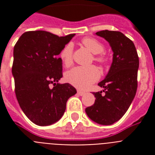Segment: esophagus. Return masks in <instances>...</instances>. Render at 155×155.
<instances>
[{"instance_id":"esophagus-1","label":"esophagus","mask_w":155,"mask_h":155,"mask_svg":"<svg viewBox=\"0 0 155 155\" xmlns=\"http://www.w3.org/2000/svg\"><path fill=\"white\" fill-rule=\"evenodd\" d=\"M78 94L80 95V96H81V97H82V96H84V95L85 94V92H83V91H80V90H78Z\"/></svg>"}]
</instances>
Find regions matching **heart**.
Here are the masks:
<instances>
[{
  "label": "heart",
  "instance_id": "obj_1",
  "mask_svg": "<svg viewBox=\"0 0 155 155\" xmlns=\"http://www.w3.org/2000/svg\"><path fill=\"white\" fill-rule=\"evenodd\" d=\"M82 44L93 54H99L104 50V47L101 42L97 39L86 38L82 40ZM72 45H66L60 52V58L66 67H69L72 63ZM94 60L98 63H104L105 58L103 55H96ZM100 71L95 66L90 67H75L66 73L65 79L69 84L80 89H87L99 80Z\"/></svg>",
  "mask_w": 155,
  "mask_h": 155
}]
</instances>
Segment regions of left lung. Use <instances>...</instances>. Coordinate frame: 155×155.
<instances>
[{
    "label": "left lung",
    "mask_w": 155,
    "mask_h": 155,
    "mask_svg": "<svg viewBox=\"0 0 155 155\" xmlns=\"http://www.w3.org/2000/svg\"><path fill=\"white\" fill-rule=\"evenodd\" d=\"M96 35L109 43L113 62L105 78L98 84L103 91L93 92L94 104L85 112L94 122L109 125L122 117L136 95L139 58L134 42L122 33L106 30Z\"/></svg>",
    "instance_id": "8db88e82"
}]
</instances>
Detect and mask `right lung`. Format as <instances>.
Here are the masks:
<instances>
[{"label": "right lung", "instance_id": "obj_1", "mask_svg": "<svg viewBox=\"0 0 155 155\" xmlns=\"http://www.w3.org/2000/svg\"><path fill=\"white\" fill-rule=\"evenodd\" d=\"M74 36L28 31L14 46L12 74L16 97L23 113L35 125L57 122L65 112L68 100L76 93L70 84L58 83L63 77V63L58 56Z\"/></svg>", "mask_w": 155, "mask_h": 155}]
</instances>
